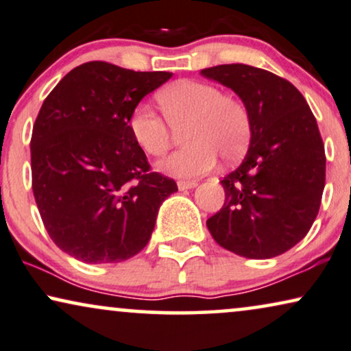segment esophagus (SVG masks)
Listing matches in <instances>:
<instances>
[{"label": "esophagus", "mask_w": 351, "mask_h": 351, "mask_svg": "<svg viewBox=\"0 0 351 351\" xmlns=\"http://www.w3.org/2000/svg\"><path fill=\"white\" fill-rule=\"evenodd\" d=\"M197 186V183L195 181H191V180H180L178 181V189L180 191H184V189H193Z\"/></svg>", "instance_id": "obj_1"}]
</instances>
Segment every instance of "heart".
Returning <instances> with one entry per match:
<instances>
[{
  "label": "heart",
  "mask_w": 351,
  "mask_h": 351,
  "mask_svg": "<svg viewBox=\"0 0 351 351\" xmlns=\"http://www.w3.org/2000/svg\"><path fill=\"white\" fill-rule=\"evenodd\" d=\"M162 119L152 106L141 102L128 119L134 141L147 156L162 157L173 141V130H183L180 151L158 163L168 175L199 176L217 163V157L234 160L245 151L250 138V117L236 97L223 95L210 83L180 82L158 93Z\"/></svg>",
  "instance_id": "1"
}]
</instances>
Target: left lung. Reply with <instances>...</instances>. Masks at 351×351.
<instances>
[{
    "label": "left lung",
    "mask_w": 351,
    "mask_h": 351,
    "mask_svg": "<svg viewBox=\"0 0 351 351\" xmlns=\"http://www.w3.org/2000/svg\"><path fill=\"white\" fill-rule=\"evenodd\" d=\"M231 88L250 117V146L219 181L224 204L207 219L223 249L247 258H273L310 231L326 184L324 144L302 93L286 78L245 64L204 69Z\"/></svg>",
    "instance_id": "left-lung-1"
}]
</instances>
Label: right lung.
Masks as SVG:
<instances>
[{
  "mask_svg": "<svg viewBox=\"0 0 351 351\" xmlns=\"http://www.w3.org/2000/svg\"><path fill=\"white\" fill-rule=\"evenodd\" d=\"M170 72L93 60L65 75L32 132V189L56 245L90 265L119 263L147 245L158 208L178 191L151 171L128 119Z\"/></svg>",
  "mask_w": 351,
  "mask_h": 351,
  "instance_id": "1",
  "label": "right lung"
}]
</instances>
